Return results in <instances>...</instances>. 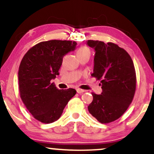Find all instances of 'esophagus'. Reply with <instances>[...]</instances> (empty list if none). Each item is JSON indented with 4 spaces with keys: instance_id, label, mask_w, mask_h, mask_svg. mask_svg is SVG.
Instances as JSON below:
<instances>
[{
    "instance_id": "1",
    "label": "esophagus",
    "mask_w": 154,
    "mask_h": 154,
    "mask_svg": "<svg viewBox=\"0 0 154 154\" xmlns=\"http://www.w3.org/2000/svg\"><path fill=\"white\" fill-rule=\"evenodd\" d=\"M85 90H84V89H77V92L79 93V94H81V93H83L85 92Z\"/></svg>"
}]
</instances>
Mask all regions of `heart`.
<instances>
[{
	"label": "heart",
	"mask_w": 154,
	"mask_h": 154,
	"mask_svg": "<svg viewBox=\"0 0 154 154\" xmlns=\"http://www.w3.org/2000/svg\"><path fill=\"white\" fill-rule=\"evenodd\" d=\"M89 52V49L87 48V46H82L80 48L77 50V54H80V53H84V52Z\"/></svg>",
	"instance_id": "obj_1"
}]
</instances>
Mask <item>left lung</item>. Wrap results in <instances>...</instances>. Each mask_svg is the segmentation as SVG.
Masks as SVG:
<instances>
[{"label": "left lung", "mask_w": 154, "mask_h": 154, "mask_svg": "<svg viewBox=\"0 0 154 154\" xmlns=\"http://www.w3.org/2000/svg\"><path fill=\"white\" fill-rule=\"evenodd\" d=\"M94 48L92 77L101 80V94L91 93L93 100L88 110L102 124H107L123 115L133 100L137 77L133 60L117 45L98 40H87Z\"/></svg>", "instance_id": "8db88e82"}]
</instances>
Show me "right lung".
I'll return each instance as SVG.
<instances>
[{"instance_id":"obj_1","label":"right lung","mask_w":154,"mask_h":154,"mask_svg":"<svg viewBox=\"0 0 154 154\" xmlns=\"http://www.w3.org/2000/svg\"><path fill=\"white\" fill-rule=\"evenodd\" d=\"M77 42L52 40L31 48L23 57L18 70L20 98L31 114L39 122L57 121L76 94L75 89H58L52 79L59 75L63 57L76 48Z\"/></svg>"}]
</instances>
